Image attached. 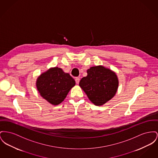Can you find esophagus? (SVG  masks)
Masks as SVG:
<instances>
[{
    "mask_svg": "<svg viewBox=\"0 0 158 158\" xmlns=\"http://www.w3.org/2000/svg\"><path fill=\"white\" fill-rule=\"evenodd\" d=\"M75 81H76V84H79V81H80V79L79 77H76L75 78Z\"/></svg>",
    "mask_w": 158,
    "mask_h": 158,
    "instance_id": "1",
    "label": "esophagus"
}]
</instances>
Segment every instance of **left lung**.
Here are the masks:
<instances>
[{
  "label": "left lung",
  "instance_id": "obj_1",
  "mask_svg": "<svg viewBox=\"0 0 158 158\" xmlns=\"http://www.w3.org/2000/svg\"><path fill=\"white\" fill-rule=\"evenodd\" d=\"M87 73L81 80L79 86L91 102L96 106H102L114 96L118 88L115 73L99 65L91 67Z\"/></svg>",
  "mask_w": 158,
  "mask_h": 158
}]
</instances>
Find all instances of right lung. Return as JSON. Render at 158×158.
Masks as SVG:
<instances>
[{"label": "right lung", "mask_w": 158, "mask_h": 158, "mask_svg": "<svg viewBox=\"0 0 158 158\" xmlns=\"http://www.w3.org/2000/svg\"><path fill=\"white\" fill-rule=\"evenodd\" d=\"M73 78L58 67L48 70L37 78L36 86L40 95L52 104L58 105L65 99L75 85Z\"/></svg>", "instance_id": "right-lung-1"}]
</instances>
